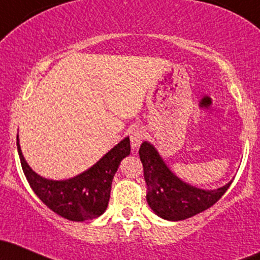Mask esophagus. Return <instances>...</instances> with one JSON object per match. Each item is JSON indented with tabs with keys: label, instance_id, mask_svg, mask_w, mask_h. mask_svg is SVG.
I'll list each match as a JSON object with an SVG mask.
<instances>
[{
	"label": "esophagus",
	"instance_id": "obj_1",
	"mask_svg": "<svg viewBox=\"0 0 260 260\" xmlns=\"http://www.w3.org/2000/svg\"><path fill=\"white\" fill-rule=\"evenodd\" d=\"M145 131L143 128H135V129H132V132L129 133V138H131V144H132V148L133 149H137V148L141 145L142 142L144 141L145 138Z\"/></svg>",
	"mask_w": 260,
	"mask_h": 260
}]
</instances>
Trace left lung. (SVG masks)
<instances>
[{"instance_id": "obj_1", "label": "left lung", "mask_w": 260, "mask_h": 260, "mask_svg": "<svg viewBox=\"0 0 260 260\" xmlns=\"http://www.w3.org/2000/svg\"><path fill=\"white\" fill-rule=\"evenodd\" d=\"M139 156L148 186V205L156 216L168 221H181L210 209L232 184L231 180L218 189L207 190L185 182L170 170L155 147L147 141L139 148Z\"/></svg>"}]
</instances>
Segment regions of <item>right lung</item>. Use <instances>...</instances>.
Here are the masks:
<instances>
[{
	"label": "right lung",
	"mask_w": 260,
	"mask_h": 260,
	"mask_svg": "<svg viewBox=\"0 0 260 260\" xmlns=\"http://www.w3.org/2000/svg\"><path fill=\"white\" fill-rule=\"evenodd\" d=\"M17 149L22 169L34 193L61 217L82 222L98 218L106 211L113 176L122 159L129 155L131 144L129 137H125L96 164L67 180H51L34 172L22 154L18 136Z\"/></svg>",
	"instance_id": "add662e5"
}]
</instances>
